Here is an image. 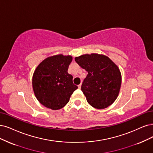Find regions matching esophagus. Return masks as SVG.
I'll return each mask as SVG.
<instances>
[{"mask_svg":"<svg viewBox=\"0 0 153 153\" xmlns=\"http://www.w3.org/2000/svg\"><path fill=\"white\" fill-rule=\"evenodd\" d=\"M81 85H82V83H81L80 84H79V85H78V88H79V89H81Z\"/></svg>","mask_w":153,"mask_h":153,"instance_id":"34e87169","label":"esophagus"}]
</instances>
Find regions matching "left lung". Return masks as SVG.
<instances>
[{"label": "left lung", "instance_id": "obj_1", "mask_svg": "<svg viewBox=\"0 0 153 153\" xmlns=\"http://www.w3.org/2000/svg\"><path fill=\"white\" fill-rule=\"evenodd\" d=\"M75 60L88 73L81 86L88 103L97 109L111 105L121 86V73L117 65L108 56L97 53L82 55Z\"/></svg>", "mask_w": 153, "mask_h": 153}]
</instances>
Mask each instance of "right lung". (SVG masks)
<instances>
[{
    "label": "right lung",
    "instance_id": "add662e5",
    "mask_svg": "<svg viewBox=\"0 0 153 153\" xmlns=\"http://www.w3.org/2000/svg\"><path fill=\"white\" fill-rule=\"evenodd\" d=\"M72 57L62 54L50 56L36 67L33 76V89L38 101L45 107L59 110L69 101L71 96L77 89L68 74Z\"/></svg>",
    "mask_w": 153,
    "mask_h": 153
}]
</instances>
